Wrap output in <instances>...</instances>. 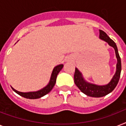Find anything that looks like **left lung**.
Here are the masks:
<instances>
[{"label":"left lung","instance_id":"obj_1","mask_svg":"<svg viewBox=\"0 0 126 126\" xmlns=\"http://www.w3.org/2000/svg\"><path fill=\"white\" fill-rule=\"evenodd\" d=\"M99 38L107 42L110 46L113 47L115 50L118 63L116 64V71L111 81L105 86H97V85L88 83L84 80L81 73L77 68L75 69V75H74L75 83L76 86L79 88V90L84 94L90 97H103L112 92L118 83L122 70L121 59H120V57L118 51L117 46L116 45L115 42L112 39H110L109 36L102 30H99Z\"/></svg>","mask_w":126,"mask_h":126}]
</instances>
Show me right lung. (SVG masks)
Returning a JSON list of instances; mask_svg holds the SVG:
<instances>
[{"instance_id":"obj_1","label":"right lung","mask_w":126,"mask_h":126,"mask_svg":"<svg viewBox=\"0 0 126 126\" xmlns=\"http://www.w3.org/2000/svg\"><path fill=\"white\" fill-rule=\"evenodd\" d=\"M63 67V65H59L56 66V67L53 69V72L51 73V79L49 80V84H47V86L44 87L43 89L37 91V92H27V93H23V92H20L17 91V90H14V88H12V90L14 91L16 93L19 95L22 96L23 97L27 98V99H38L44 96L45 95L49 93L52 88H53V86H55V82H56V79H57V75L59 74L62 68Z\"/></svg>"}]
</instances>
